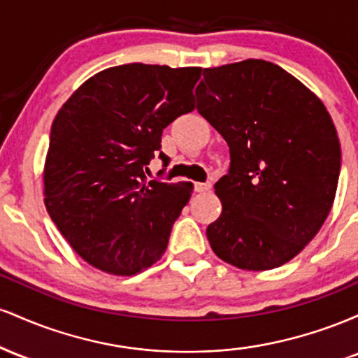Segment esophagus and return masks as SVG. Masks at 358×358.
I'll list each match as a JSON object with an SVG mask.
<instances>
[{
	"label": "esophagus",
	"instance_id": "obj_1",
	"mask_svg": "<svg viewBox=\"0 0 358 358\" xmlns=\"http://www.w3.org/2000/svg\"><path fill=\"white\" fill-rule=\"evenodd\" d=\"M212 188V183H193V190H195L196 193H203V192H208Z\"/></svg>",
	"mask_w": 358,
	"mask_h": 358
}]
</instances>
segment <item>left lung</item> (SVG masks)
<instances>
[{
  "label": "left lung",
  "instance_id": "8db88e82",
  "mask_svg": "<svg viewBox=\"0 0 358 358\" xmlns=\"http://www.w3.org/2000/svg\"><path fill=\"white\" fill-rule=\"evenodd\" d=\"M195 96L231 155L215 183L222 213L207 227L213 252L239 269L279 268L334 205L342 165L334 121L311 90L266 60L205 69Z\"/></svg>",
  "mask_w": 358,
  "mask_h": 358
}]
</instances>
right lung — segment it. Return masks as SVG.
<instances>
[{
	"label": "right lung",
	"instance_id": "add662e5",
	"mask_svg": "<svg viewBox=\"0 0 358 358\" xmlns=\"http://www.w3.org/2000/svg\"><path fill=\"white\" fill-rule=\"evenodd\" d=\"M202 69L126 64L82 84L62 106L45 162V207L94 268L131 276L165 252L192 183L148 182L163 129L192 113ZM162 170V173L165 171Z\"/></svg>",
	"mask_w": 358,
	"mask_h": 358
}]
</instances>
